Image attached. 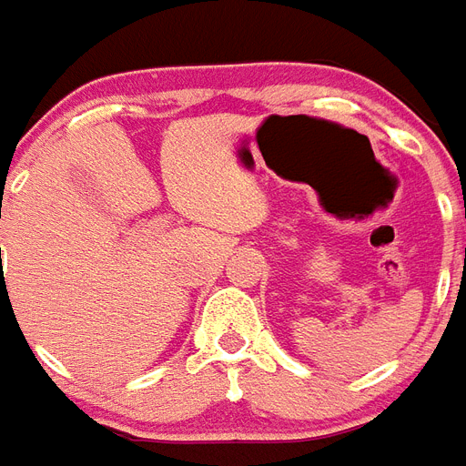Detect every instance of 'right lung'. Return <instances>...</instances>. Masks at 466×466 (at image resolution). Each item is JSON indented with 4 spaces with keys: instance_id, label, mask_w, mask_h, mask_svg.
Here are the masks:
<instances>
[{
    "instance_id": "1",
    "label": "right lung",
    "mask_w": 466,
    "mask_h": 466,
    "mask_svg": "<svg viewBox=\"0 0 466 466\" xmlns=\"http://www.w3.org/2000/svg\"><path fill=\"white\" fill-rule=\"evenodd\" d=\"M0 251H2V248H0Z\"/></svg>"
}]
</instances>
